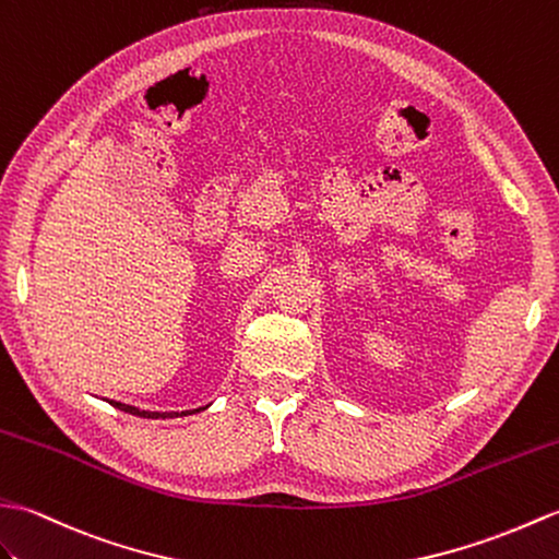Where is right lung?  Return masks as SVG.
Returning <instances> with one entry per match:
<instances>
[{"instance_id":"obj_1","label":"right lung","mask_w":559,"mask_h":559,"mask_svg":"<svg viewBox=\"0 0 559 559\" xmlns=\"http://www.w3.org/2000/svg\"><path fill=\"white\" fill-rule=\"evenodd\" d=\"M109 404L111 406H117L119 412H127V414H133V416H141V418H177V416H189V414H198V412H203L205 406H201V408H191V412H145V408H139V406H131V404H121V402H115V400H109Z\"/></svg>"}]
</instances>
